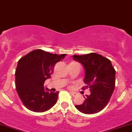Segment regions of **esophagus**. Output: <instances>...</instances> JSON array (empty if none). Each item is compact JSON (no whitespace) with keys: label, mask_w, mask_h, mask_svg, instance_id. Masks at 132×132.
I'll return each mask as SVG.
<instances>
[{"label":"esophagus","mask_w":132,"mask_h":132,"mask_svg":"<svg viewBox=\"0 0 132 132\" xmlns=\"http://www.w3.org/2000/svg\"><path fill=\"white\" fill-rule=\"evenodd\" d=\"M70 94L72 96H73V97H76V96H77V93H73V92H70Z\"/></svg>","instance_id":"obj_1"}]
</instances>
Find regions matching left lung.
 Listing matches in <instances>:
<instances>
[{"mask_svg": "<svg viewBox=\"0 0 132 132\" xmlns=\"http://www.w3.org/2000/svg\"><path fill=\"white\" fill-rule=\"evenodd\" d=\"M73 59L82 63L85 69L84 82L89 88L84 102L76 108L84 114L97 113L106 107L115 87L116 71L109 59L96 53L73 55Z\"/></svg>", "mask_w": 132, "mask_h": 132, "instance_id": "1", "label": "left lung"}]
</instances>
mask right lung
<instances>
[{
	"mask_svg": "<svg viewBox=\"0 0 132 132\" xmlns=\"http://www.w3.org/2000/svg\"><path fill=\"white\" fill-rule=\"evenodd\" d=\"M66 54H52L35 50L18 61L15 70V89L25 107L34 112H44L56 104L59 92L53 93L44 83L50 78L57 62Z\"/></svg>",
	"mask_w": 132,
	"mask_h": 132,
	"instance_id": "right-lung-1",
	"label": "right lung"
}]
</instances>
